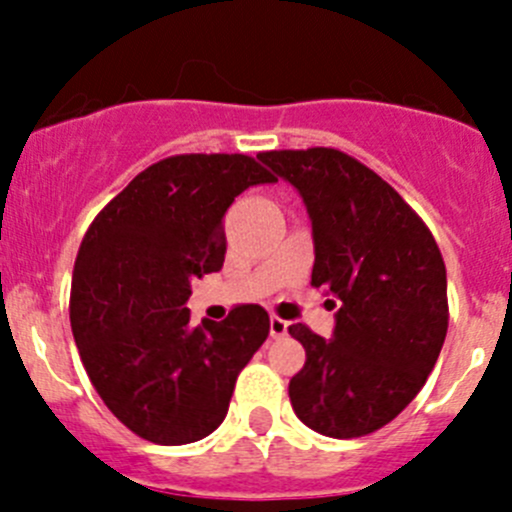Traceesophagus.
<instances>
[{
	"label": "esophagus",
	"mask_w": 512,
	"mask_h": 512,
	"mask_svg": "<svg viewBox=\"0 0 512 512\" xmlns=\"http://www.w3.org/2000/svg\"><path fill=\"white\" fill-rule=\"evenodd\" d=\"M287 329H289V322H285V319L270 317V334H272V337H275V339L287 337Z\"/></svg>",
	"instance_id": "obj_1"
}]
</instances>
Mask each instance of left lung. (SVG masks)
<instances>
[{"label":"left lung","instance_id":"8db88e82","mask_svg":"<svg viewBox=\"0 0 512 512\" xmlns=\"http://www.w3.org/2000/svg\"><path fill=\"white\" fill-rule=\"evenodd\" d=\"M257 158L302 198L314 240L312 285L337 307L332 339L289 327L307 352L289 381L292 409L322 436H366L414 401L441 354V250L404 198L347 153L307 148Z\"/></svg>","mask_w":512,"mask_h":512}]
</instances>
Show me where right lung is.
I'll list each match as a JSON object with an SVG mask.
<instances>
[{"label": "right lung", "mask_w": 512, "mask_h": 512, "mask_svg": "<svg viewBox=\"0 0 512 512\" xmlns=\"http://www.w3.org/2000/svg\"><path fill=\"white\" fill-rule=\"evenodd\" d=\"M255 158L190 153L138 173L91 223L71 282V332L111 414L146 441L183 446L225 421L237 374L270 334L260 304L193 327L190 282L225 262L223 218Z\"/></svg>", "instance_id": "right-lung-1"}]
</instances>
